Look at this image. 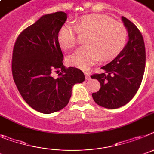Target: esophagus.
<instances>
[{"label": "esophagus", "mask_w": 154, "mask_h": 154, "mask_svg": "<svg viewBox=\"0 0 154 154\" xmlns=\"http://www.w3.org/2000/svg\"><path fill=\"white\" fill-rule=\"evenodd\" d=\"M84 75H85L86 80H90L91 77H90V73L88 71H84Z\"/></svg>", "instance_id": "obj_1"}]
</instances>
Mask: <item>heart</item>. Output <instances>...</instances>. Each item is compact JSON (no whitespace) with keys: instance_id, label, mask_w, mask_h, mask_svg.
<instances>
[{"instance_id":"obj_1","label":"heart","mask_w":154,"mask_h":154,"mask_svg":"<svg viewBox=\"0 0 154 154\" xmlns=\"http://www.w3.org/2000/svg\"><path fill=\"white\" fill-rule=\"evenodd\" d=\"M79 34L87 35V45L78 48L67 57V62L82 70H87L100 58L106 61L117 56L125 46L128 31L120 22L103 14L85 16L77 25L65 23L58 32L57 39L65 50L76 46Z\"/></svg>"}]
</instances>
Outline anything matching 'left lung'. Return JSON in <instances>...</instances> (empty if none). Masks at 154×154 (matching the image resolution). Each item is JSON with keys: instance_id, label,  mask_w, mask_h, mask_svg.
<instances>
[{"instance_id": "obj_1", "label": "left lung", "mask_w": 154, "mask_h": 154, "mask_svg": "<svg viewBox=\"0 0 154 154\" xmlns=\"http://www.w3.org/2000/svg\"><path fill=\"white\" fill-rule=\"evenodd\" d=\"M121 18L128 31V42L117 57L101 67L103 73L91 76L100 84L99 91L92 94L93 99L107 109L120 107L134 97L145 70L146 52L142 34L131 20L124 17Z\"/></svg>"}]
</instances>
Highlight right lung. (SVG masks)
<instances>
[{"mask_svg": "<svg viewBox=\"0 0 154 154\" xmlns=\"http://www.w3.org/2000/svg\"><path fill=\"white\" fill-rule=\"evenodd\" d=\"M67 14L43 15L17 38L12 56V74L26 103L38 112L52 113L67 106L74 84L85 80L76 67L66 68L58 42ZM58 77H53V72Z\"/></svg>", "mask_w": 154, "mask_h": 154, "instance_id": "right-lung-1", "label": "right lung"}]
</instances>
